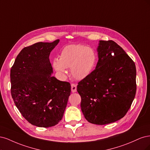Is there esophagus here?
<instances>
[{
  "mask_svg": "<svg viewBox=\"0 0 150 150\" xmlns=\"http://www.w3.org/2000/svg\"><path fill=\"white\" fill-rule=\"evenodd\" d=\"M71 90L73 93H75L76 91V85L75 83L71 84Z\"/></svg>",
  "mask_w": 150,
  "mask_h": 150,
  "instance_id": "esophagus-1",
  "label": "esophagus"
}]
</instances>
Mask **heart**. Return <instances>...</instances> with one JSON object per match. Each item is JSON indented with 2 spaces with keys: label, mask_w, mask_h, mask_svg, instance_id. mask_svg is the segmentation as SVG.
Returning a JSON list of instances; mask_svg holds the SVG:
<instances>
[{
  "label": "heart",
  "mask_w": 150,
  "mask_h": 150,
  "mask_svg": "<svg viewBox=\"0 0 150 150\" xmlns=\"http://www.w3.org/2000/svg\"><path fill=\"white\" fill-rule=\"evenodd\" d=\"M96 62V55L92 49L81 45H70L62 49L59 60L54 59L53 65L62 75L66 73V68L70 69L74 79L82 80L91 73Z\"/></svg>",
  "instance_id": "b5f03b06"
}]
</instances>
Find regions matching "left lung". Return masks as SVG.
<instances>
[{"label": "left lung", "mask_w": 150, "mask_h": 150, "mask_svg": "<svg viewBox=\"0 0 150 150\" xmlns=\"http://www.w3.org/2000/svg\"><path fill=\"white\" fill-rule=\"evenodd\" d=\"M95 69L79 82L81 110L88 122L106 125L127 114L137 91L134 62L113 40H100Z\"/></svg>", "instance_id": "obj_1"}]
</instances>
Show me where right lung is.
<instances>
[{
	"label": "right lung",
	"instance_id": "add662e5",
	"mask_svg": "<svg viewBox=\"0 0 150 150\" xmlns=\"http://www.w3.org/2000/svg\"><path fill=\"white\" fill-rule=\"evenodd\" d=\"M59 41L38 42L23 48L11 70L14 103L25 120L38 127L59 123L71 92L70 83L51 75L49 55Z\"/></svg>",
	"mask_w": 150,
	"mask_h": 150
}]
</instances>
